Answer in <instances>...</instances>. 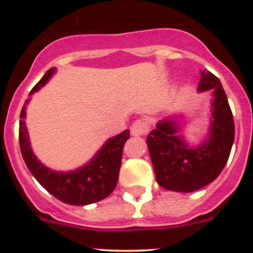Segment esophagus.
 Returning <instances> with one entry per match:
<instances>
[{
  "instance_id": "esophagus-1",
  "label": "esophagus",
  "mask_w": 253,
  "mask_h": 253,
  "mask_svg": "<svg viewBox=\"0 0 253 253\" xmlns=\"http://www.w3.org/2000/svg\"><path fill=\"white\" fill-rule=\"evenodd\" d=\"M149 132V124L143 119H138L130 126V134L134 136H140Z\"/></svg>"
}]
</instances>
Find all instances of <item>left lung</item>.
Here are the masks:
<instances>
[{
	"label": "left lung",
	"instance_id": "8db88e82",
	"mask_svg": "<svg viewBox=\"0 0 253 253\" xmlns=\"http://www.w3.org/2000/svg\"><path fill=\"white\" fill-rule=\"evenodd\" d=\"M199 91L213 89L211 133L199 147H189L176 135L172 119L157 124L147 135L151 161L161 187L178 193H191L210 184L220 175L231 153L234 140V120L227 96L215 75L201 70Z\"/></svg>",
	"mask_w": 253,
	"mask_h": 253
}]
</instances>
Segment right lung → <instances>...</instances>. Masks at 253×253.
Wrapping results in <instances>:
<instances>
[{
  "mask_svg": "<svg viewBox=\"0 0 253 253\" xmlns=\"http://www.w3.org/2000/svg\"><path fill=\"white\" fill-rule=\"evenodd\" d=\"M54 69L46 71L31 90L34 94L50 80ZM26 101L20 114L19 141L22 158L36 179L58 200L68 205L85 206L106 199L115 189L121 168L124 145L129 138V129L109 139L91 162L71 172H56L47 169L33 155L26 128Z\"/></svg>",
  "mask_w": 253,
  "mask_h": 253,
  "instance_id": "add662e5",
  "label": "right lung"
}]
</instances>
